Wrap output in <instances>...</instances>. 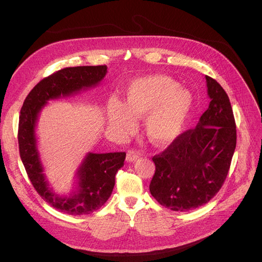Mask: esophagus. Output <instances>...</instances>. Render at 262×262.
<instances>
[{
	"mask_svg": "<svg viewBox=\"0 0 262 262\" xmlns=\"http://www.w3.org/2000/svg\"><path fill=\"white\" fill-rule=\"evenodd\" d=\"M139 157H140V154L137 152V150H134V149L126 150V157H125L126 162H129V163L136 162Z\"/></svg>",
	"mask_w": 262,
	"mask_h": 262,
	"instance_id": "obj_1",
	"label": "esophagus"
}]
</instances>
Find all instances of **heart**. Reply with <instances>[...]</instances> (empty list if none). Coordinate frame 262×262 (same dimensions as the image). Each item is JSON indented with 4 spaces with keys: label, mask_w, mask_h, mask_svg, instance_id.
<instances>
[{
    "label": "heart",
    "mask_w": 262,
    "mask_h": 262,
    "mask_svg": "<svg viewBox=\"0 0 262 262\" xmlns=\"http://www.w3.org/2000/svg\"><path fill=\"white\" fill-rule=\"evenodd\" d=\"M192 95L176 81L165 75H152L133 81L125 91L124 104L114 100L107 119L123 134L136 126L134 119L145 115L144 130L154 145L165 146L175 141L191 114Z\"/></svg>",
    "instance_id": "obj_1"
}]
</instances>
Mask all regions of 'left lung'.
Listing matches in <instances>:
<instances>
[{"instance_id":"left-lung-1","label":"left lung","mask_w":262,"mask_h":262,"mask_svg":"<svg viewBox=\"0 0 262 262\" xmlns=\"http://www.w3.org/2000/svg\"><path fill=\"white\" fill-rule=\"evenodd\" d=\"M209 108L190 129L153 157L149 191L163 207L185 212L208 203L223 186L236 147V124L226 92L205 75Z\"/></svg>"}]
</instances>
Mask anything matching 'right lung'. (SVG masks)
Wrapping results in <instances>:
<instances>
[{
  "mask_svg": "<svg viewBox=\"0 0 262 262\" xmlns=\"http://www.w3.org/2000/svg\"><path fill=\"white\" fill-rule=\"evenodd\" d=\"M106 73L107 66L62 69L39 82L27 95L20 109L18 146L28 178L46 202L70 215L91 214L106 203L115 187L116 173L124 164L125 153L87 154L76 171V189L62 196L52 191L43 173L37 148L36 123L48 100L72 96L97 86Z\"/></svg>",
  "mask_w": 262,
  "mask_h": 262,
  "instance_id": "1",
  "label": "right lung"
}]
</instances>
